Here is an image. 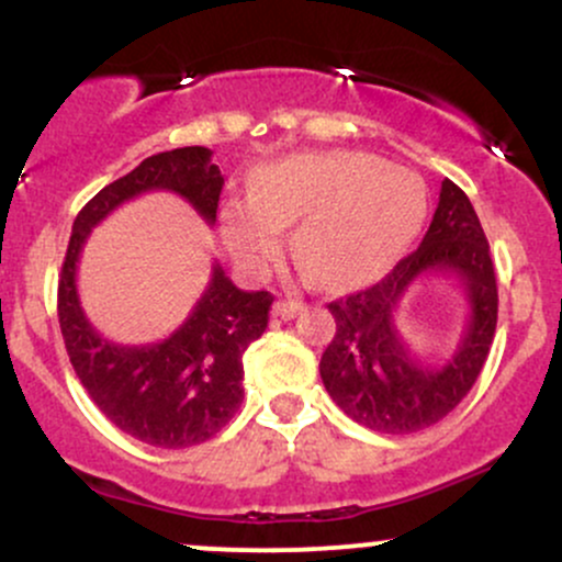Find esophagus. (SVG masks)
Listing matches in <instances>:
<instances>
[{
    "label": "esophagus",
    "instance_id": "34e87169",
    "mask_svg": "<svg viewBox=\"0 0 562 562\" xmlns=\"http://www.w3.org/2000/svg\"><path fill=\"white\" fill-rule=\"evenodd\" d=\"M299 312H303V301L290 299V301H277L274 303V314H277V317H282V319L295 317Z\"/></svg>",
    "mask_w": 562,
    "mask_h": 562
}]
</instances>
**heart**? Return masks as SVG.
Segmentation results:
<instances>
[{
    "instance_id": "b5f03b06",
    "label": "heart",
    "mask_w": 562,
    "mask_h": 562,
    "mask_svg": "<svg viewBox=\"0 0 562 562\" xmlns=\"http://www.w3.org/2000/svg\"><path fill=\"white\" fill-rule=\"evenodd\" d=\"M250 198L232 195L218 227L248 272H267L293 227L295 256L327 288L362 285L402 259L425 218V187L404 166L353 150L301 153L250 173Z\"/></svg>"
}]
</instances>
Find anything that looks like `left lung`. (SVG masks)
<instances>
[{
    "label": "left lung",
    "mask_w": 562,
    "mask_h": 562,
    "mask_svg": "<svg viewBox=\"0 0 562 562\" xmlns=\"http://www.w3.org/2000/svg\"><path fill=\"white\" fill-rule=\"evenodd\" d=\"M428 273L454 276L471 306L456 357L438 368L425 366L408 351L392 319L408 288ZM496 303L494 261L479 214L465 192L443 179L420 248L404 256L372 288L327 303L335 335L322 353V383L351 420L378 434L404 436L430 428L479 380L494 340Z\"/></svg>",
    "instance_id": "1"
}]
</instances>
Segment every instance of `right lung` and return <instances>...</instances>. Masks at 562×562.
Masks as SVG:
<instances>
[{
  "label": "right lung",
  "mask_w": 562,
  "mask_h": 562,
  "mask_svg": "<svg viewBox=\"0 0 562 562\" xmlns=\"http://www.w3.org/2000/svg\"><path fill=\"white\" fill-rule=\"evenodd\" d=\"M224 177L209 147H177L145 158L126 177L102 187L79 211L57 282V317L76 375L97 409L115 428L160 449L209 441L243 404V353L267 330L274 295L245 293L214 263L209 290L169 338L147 346H119L83 317L76 267L94 224L126 200L169 190L209 224L216 222Z\"/></svg>",
  "instance_id": "right-lung-1"
}]
</instances>
